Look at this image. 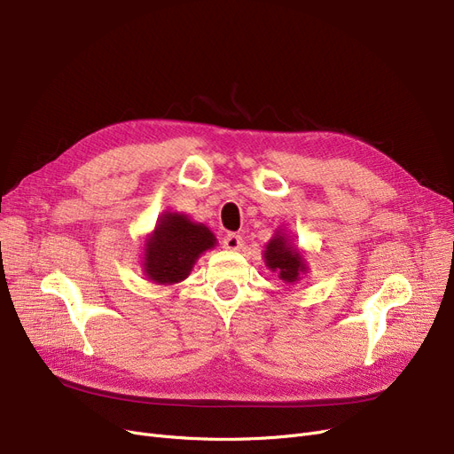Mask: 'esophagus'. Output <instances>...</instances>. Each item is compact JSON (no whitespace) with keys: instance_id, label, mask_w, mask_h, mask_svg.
Masks as SVG:
<instances>
[{"instance_id":"esophagus-1","label":"esophagus","mask_w":454,"mask_h":454,"mask_svg":"<svg viewBox=\"0 0 454 454\" xmlns=\"http://www.w3.org/2000/svg\"><path fill=\"white\" fill-rule=\"evenodd\" d=\"M223 245L228 250H239L243 247V238L239 233H226L223 239Z\"/></svg>"}]
</instances>
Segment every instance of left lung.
<instances>
[{
	"instance_id": "obj_1",
	"label": "left lung",
	"mask_w": 454,
	"mask_h": 454,
	"mask_svg": "<svg viewBox=\"0 0 454 454\" xmlns=\"http://www.w3.org/2000/svg\"><path fill=\"white\" fill-rule=\"evenodd\" d=\"M265 263L270 270L278 272L284 282H297L301 272L306 270L301 254L287 245L284 235H276L267 245Z\"/></svg>"
}]
</instances>
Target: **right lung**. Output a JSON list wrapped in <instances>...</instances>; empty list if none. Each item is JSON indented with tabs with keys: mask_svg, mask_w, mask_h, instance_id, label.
Masks as SVG:
<instances>
[{
	"mask_svg": "<svg viewBox=\"0 0 454 454\" xmlns=\"http://www.w3.org/2000/svg\"><path fill=\"white\" fill-rule=\"evenodd\" d=\"M215 247V235L191 223L185 215L168 213L146 241L145 272L160 284H176L187 278L199 255Z\"/></svg>",
	"mask_w": 454,
	"mask_h": 454,
	"instance_id": "right-lung-1",
	"label": "right lung"
}]
</instances>
